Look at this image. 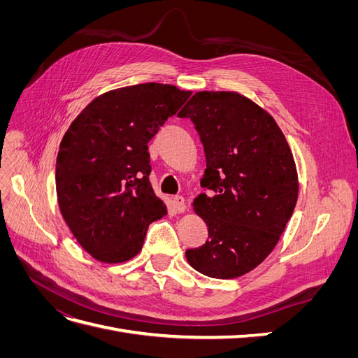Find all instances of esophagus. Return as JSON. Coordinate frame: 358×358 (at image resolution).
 Listing matches in <instances>:
<instances>
[{
    "instance_id": "1",
    "label": "esophagus",
    "mask_w": 358,
    "mask_h": 358,
    "mask_svg": "<svg viewBox=\"0 0 358 358\" xmlns=\"http://www.w3.org/2000/svg\"><path fill=\"white\" fill-rule=\"evenodd\" d=\"M173 208H175V210H176L178 213L185 212V199H183L182 196L173 197Z\"/></svg>"
}]
</instances>
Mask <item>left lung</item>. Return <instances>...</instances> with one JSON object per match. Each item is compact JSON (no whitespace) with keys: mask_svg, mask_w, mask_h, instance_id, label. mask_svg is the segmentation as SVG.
I'll use <instances>...</instances> for the list:
<instances>
[{"mask_svg":"<svg viewBox=\"0 0 358 358\" xmlns=\"http://www.w3.org/2000/svg\"><path fill=\"white\" fill-rule=\"evenodd\" d=\"M178 116L196 125L206 155L200 185L213 192L194 200L209 237L188 249V263L209 278L242 276L273 251L294 212L291 149L275 119L237 92H197Z\"/></svg>","mask_w":358,"mask_h":358,"instance_id":"left-lung-1","label":"left lung"}]
</instances>
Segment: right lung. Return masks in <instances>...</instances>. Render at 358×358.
<instances>
[{"mask_svg":"<svg viewBox=\"0 0 358 358\" xmlns=\"http://www.w3.org/2000/svg\"><path fill=\"white\" fill-rule=\"evenodd\" d=\"M189 95L161 83L106 92L64 134L55 173L59 209L80 246L99 262L136 257L149 224L167 213L149 182L148 143Z\"/></svg>","mask_w":358,"mask_h":358,"instance_id":"add662e5","label":"right lung"}]
</instances>
